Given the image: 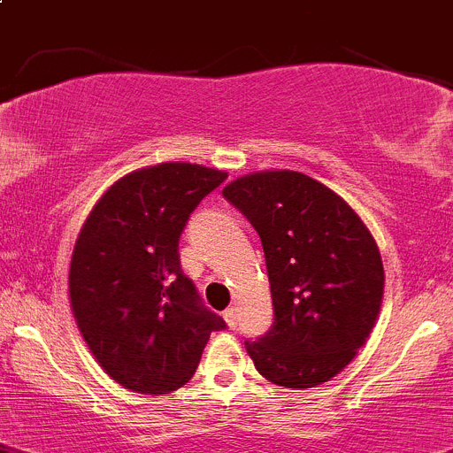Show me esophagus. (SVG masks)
<instances>
[{
    "label": "esophagus",
    "instance_id": "esophagus-1",
    "mask_svg": "<svg viewBox=\"0 0 453 453\" xmlns=\"http://www.w3.org/2000/svg\"><path fill=\"white\" fill-rule=\"evenodd\" d=\"M222 316H225V320H226L228 327H231V329L237 327V311L233 310V307H228V310L222 311Z\"/></svg>",
    "mask_w": 453,
    "mask_h": 453
}]
</instances>
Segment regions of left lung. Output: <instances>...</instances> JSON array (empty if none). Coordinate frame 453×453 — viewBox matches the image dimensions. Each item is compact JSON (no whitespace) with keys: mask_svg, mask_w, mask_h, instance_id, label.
I'll use <instances>...</instances> for the list:
<instances>
[{"mask_svg":"<svg viewBox=\"0 0 453 453\" xmlns=\"http://www.w3.org/2000/svg\"><path fill=\"white\" fill-rule=\"evenodd\" d=\"M259 233L274 325L246 340L255 368L286 388H314L365 347L384 296L368 226L334 189L292 170L240 176L222 189Z\"/></svg>","mask_w":453,"mask_h":453,"instance_id":"obj_1","label":"left lung"}]
</instances>
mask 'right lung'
<instances>
[{
	"label": "right lung",
	"mask_w": 453,
	"mask_h": 453,
	"mask_svg": "<svg viewBox=\"0 0 453 453\" xmlns=\"http://www.w3.org/2000/svg\"><path fill=\"white\" fill-rule=\"evenodd\" d=\"M225 170L167 161L115 180L73 244L69 303L97 365L133 393L188 384L225 320L180 270L179 237Z\"/></svg>",
	"instance_id": "1"
}]
</instances>
